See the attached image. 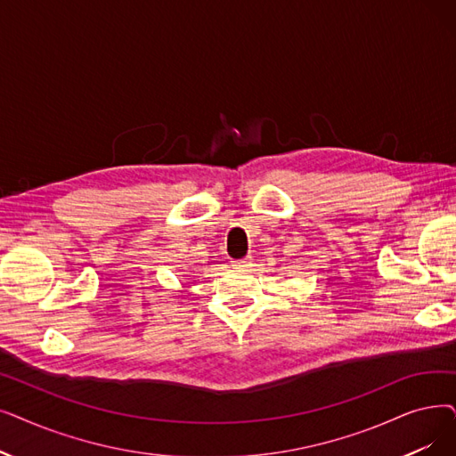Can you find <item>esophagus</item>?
<instances>
[{
    "label": "esophagus",
    "mask_w": 456,
    "mask_h": 456,
    "mask_svg": "<svg viewBox=\"0 0 456 456\" xmlns=\"http://www.w3.org/2000/svg\"><path fill=\"white\" fill-rule=\"evenodd\" d=\"M253 263L251 256H244V259H239V261H232V266L236 268H249Z\"/></svg>",
    "instance_id": "esophagus-1"
}]
</instances>
